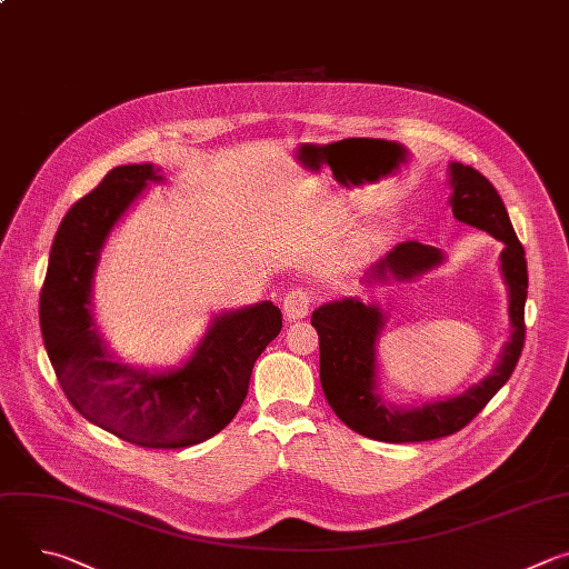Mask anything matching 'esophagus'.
<instances>
[{"mask_svg": "<svg viewBox=\"0 0 569 569\" xmlns=\"http://www.w3.org/2000/svg\"><path fill=\"white\" fill-rule=\"evenodd\" d=\"M310 306H312L310 292L297 288V290H292V292L286 295V299H283V315H286L288 321H297V319H301V317L308 315Z\"/></svg>", "mask_w": 569, "mask_h": 569, "instance_id": "esophagus-1", "label": "esophagus"}]
</instances>
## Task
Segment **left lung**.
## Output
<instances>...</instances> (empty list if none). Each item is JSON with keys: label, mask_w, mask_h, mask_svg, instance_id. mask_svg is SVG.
<instances>
[{"label": "left lung", "mask_w": 569, "mask_h": 569, "mask_svg": "<svg viewBox=\"0 0 569 569\" xmlns=\"http://www.w3.org/2000/svg\"><path fill=\"white\" fill-rule=\"evenodd\" d=\"M448 184L452 216L459 222L477 227L505 242L500 254V272L509 292L511 336L505 345L496 369L470 385L466 391L421 405H393L378 391L376 345L385 327V312L378 303H365L358 297H345L319 306L310 323L319 336V380L331 410L353 432L387 441L410 443L430 441L459 432L468 426L502 385L511 378L525 347V301H527V259L509 220L507 207L496 191L472 167L450 161ZM446 263L439 248L410 240L400 242L365 274V286L412 281Z\"/></svg>", "instance_id": "8db88e82"}]
</instances>
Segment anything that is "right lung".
I'll return each mask as SVG.
<instances>
[{
	"mask_svg": "<svg viewBox=\"0 0 569 569\" xmlns=\"http://www.w3.org/2000/svg\"><path fill=\"white\" fill-rule=\"evenodd\" d=\"M161 167L126 164L80 198L53 238L40 295V329L58 382L90 423L141 448H187L218 435L248 396L257 358L283 321L272 301L211 319L180 367L148 371L119 362L106 347L92 303L94 272L110 231Z\"/></svg>",
	"mask_w": 569,
	"mask_h": 569,
	"instance_id": "obj_1",
	"label": "right lung"
}]
</instances>
